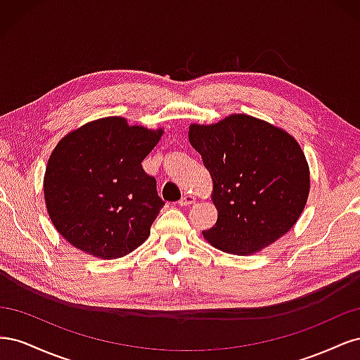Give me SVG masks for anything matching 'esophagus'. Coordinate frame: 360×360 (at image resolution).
Here are the masks:
<instances>
[{
  "label": "esophagus",
  "instance_id": "obj_1",
  "mask_svg": "<svg viewBox=\"0 0 360 360\" xmlns=\"http://www.w3.org/2000/svg\"><path fill=\"white\" fill-rule=\"evenodd\" d=\"M195 202V198L192 197V195H184V197H181V200L179 201V204L183 207V205H191Z\"/></svg>",
  "mask_w": 360,
  "mask_h": 360
}]
</instances>
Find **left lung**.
Returning <instances> with one entry per match:
<instances>
[{
	"mask_svg": "<svg viewBox=\"0 0 360 360\" xmlns=\"http://www.w3.org/2000/svg\"><path fill=\"white\" fill-rule=\"evenodd\" d=\"M189 141L213 180L217 221L202 231L212 246L250 255L297 222L309 193V167L285 130L233 114L216 124H191Z\"/></svg>",
	"mask_w": 360,
	"mask_h": 360,
	"instance_id": "left-lung-1",
	"label": "left lung"
}]
</instances>
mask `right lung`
Wrapping results in <instances>:
<instances>
[{"label":"right lung","mask_w":360,"mask_h":360,"mask_svg":"<svg viewBox=\"0 0 360 360\" xmlns=\"http://www.w3.org/2000/svg\"><path fill=\"white\" fill-rule=\"evenodd\" d=\"M162 134L106 117L60 141L48 160L43 192L53 226L70 245L115 259L147 240L165 202L141 162Z\"/></svg>","instance_id":"right-lung-1"}]
</instances>
